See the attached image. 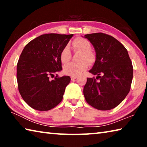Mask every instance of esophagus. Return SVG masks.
Here are the masks:
<instances>
[{
    "mask_svg": "<svg viewBox=\"0 0 147 147\" xmlns=\"http://www.w3.org/2000/svg\"><path fill=\"white\" fill-rule=\"evenodd\" d=\"M76 78H77V76H71V80H75Z\"/></svg>",
    "mask_w": 147,
    "mask_h": 147,
    "instance_id": "esophagus-1",
    "label": "esophagus"
}]
</instances>
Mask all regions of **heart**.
<instances>
[{"mask_svg": "<svg viewBox=\"0 0 147 147\" xmlns=\"http://www.w3.org/2000/svg\"><path fill=\"white\" fill-rule=\"evenodd\" d=\"M74 52H80L78 63L71 62L63 66V73L70 76H78L88 69V64H93L96 60V53L92 50L91 43L86 39L78 37L71 42ZM61 63H66L71 58V53L68 46L64 47L59 54Z\"/></svg>", "mask_w": 147, "mask_h": 147, "instance_id": "obj_1", "label": "heart"}]
</instances>
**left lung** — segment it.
I'll list each match as a JSON object with an SVG mask.
<instances>
[{
    "label": "left lung",
    "instance_id": "8db88e82",
    "mask_svg": "<svg viewBox=\"0 0 147 147\" xmlns=\"http://www.w3.org/2000/svg\"><path fill=\"white\" fill-rule=\"evenodd\" d=\"M96 52V60L87 78L84 95L87 102L99 110H109L121 103L130 90L133 66L125 47L115 38L101 33L86 34ZM102 75V76L100 75Z\"/></svg>",
    "mask_w": 147,
    "mask_h": 147
}]
</instances>
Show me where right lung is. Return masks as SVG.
Wrapping results in <instances>:
<instances>
[{"instance_id": "1", "label": "right lung", "mask_w": 147, "mask_h": 147, "mask_svg": "<svg viewBox=\"0 0 147 147\" xmlns=\"http://www.w3.org/2000/svg\"><path fill=\"white\" fill-rule=\"evenodd\" d=\"M73 34H47L24 47L17 65L19 91L24 102L34 109L48 111L61 102L68 76L49 79L62 69L59 54ZM58 75V74H56Z\"/></svg>"}]
</instances>
